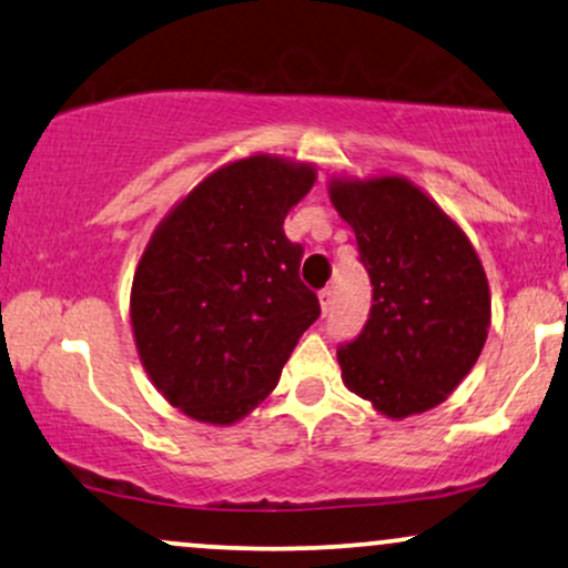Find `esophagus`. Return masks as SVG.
<instances>
[{
    "label": "esophagus",
    "mask_w": 568,
    "mask_h": 568,
    "mask_svg": "<svg viewBox=\"0 0 568 568\" xmlns=\"http://www.w3.org/2000/svg\"><path fill=\"white\" fill-rule=\"evenodd\" d=\"M329 304H333V291H329V288L320 291V308H322V314L329 312Z\"/></svg>",
    "instance_id": "esophagus-1"
}]
</instances>
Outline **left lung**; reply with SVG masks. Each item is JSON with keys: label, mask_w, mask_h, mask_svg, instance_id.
I'll use <instances>...</instances> for the list:
<instances>
[{"label": "left lung", "mask_w": 568, "mask_h": 568, "mask_svg": "<svg viewBox=\"0 0 568 568\" xmlns=\"http://www.w3.org/2000/svg\"><path fill=\"white\" fill-rule=\"evenodd\" d=\"M327 193L372 280L367 327L337 351L343 385L387 419L425 414L483 354V262L464 227L404 175H333Z\"/></svg>", "instance_id": "1"}]
</instances>
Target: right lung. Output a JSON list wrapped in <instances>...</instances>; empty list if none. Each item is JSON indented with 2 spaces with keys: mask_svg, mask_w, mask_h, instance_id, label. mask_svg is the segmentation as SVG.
<instances>
[{
  "mask_svg": "<svg viewBox=\"0 0 568 568\" xmlns=\"http://www.w3.org/2000/svg\"><path fill=\"white\" fill-rule=\"evenodd\" d=\"M317 181L312 162L251 154L222 164L154 227L131 288L139 358L191 419L231 427L275 390L320 301L283 222Z\"/></svg>",
  "mask_w": 568,
  "mask_h": 568,
  "instance_id": "add662e5",
  "label": "right lung"
}]
</instances>
